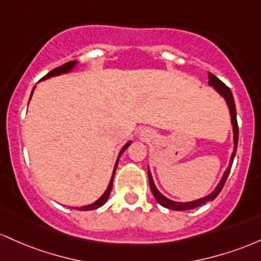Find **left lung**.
Instances as JSON below:
<instances>
[{
	"mask_svg": "<svg viewBox=\"0 0 261 261\" xmlns=\"http://www.w3.org/2000/svg\"><path fill=\"white\" fill-rule=\"evenodd\" d=\"M208 84H210V86H213V89H215L216 91H217L219 95H221L222 97L225 99V102H227V106H228V108H229L230 119H232V125H233V143H234V149H233L232 156H230V160H229V165H228V169L224 171L223 177L221 178V181H219L217 187H216V189L213 190L210 195L204 196V197H202V198H198V200L191 201V202L172 201V200H169V198H166L163 194H160L159 190L155 187L153 177H151V174H150V170H149V168H148L149 185H150V190H151V192H153L155 200L159 202L163 207H166V208H169V210H172V211L194 210V208H196V207H200V206H202V204L207 203L208 201L215 200V198L218 196L219 192L222 191V189H223L225 180H227L228 175H229V172H230V168H232L234 156H236L237 146H238L239 128H238V122H237V110H236V103H234L232 91H230L229 87L225 86V85L222 83L218 77H216V76L213 74H211V72H208Z\"/></svg>",
	"mask_w": 261,
	"mask_h": 261,
	"instance_id": "8db88e82",
	"label": "left lung"
}]
</instances>
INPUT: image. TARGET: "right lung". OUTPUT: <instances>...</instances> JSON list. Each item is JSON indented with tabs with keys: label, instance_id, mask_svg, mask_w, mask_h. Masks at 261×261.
Listing matches in <instances>:
<instances>
[{
	"label": "right lung",
	"instance_id": "1",
	"mask_svg": "<svg viewBox=\"0 0 261 261\" xmlns=\"http://www.w3.org/2000/svg\"><path fill=\"white\" fill-rule=\"evenodd\" d=\"M76 65H77V63H76V61H69V63L64 64V65H61V66H59V67H57V69L51 70L50 72H48V74H46L45 76H44V77L42 79V80H46V79H50V77H53V76H59V75H61V74H67V72L71 71V70L74 69V67H75ZM34 89H36V87H33V90H34ZM32 95H33V91H32V93H31V97H29V99L32 98ZM129 145H130V142H128L127 144H125L124 146H123L122 150L119 151L118 158H117V162H116V165H115V169H113L112 177H111V181H110V184H108V186H107L106 191H105V194L102 195L101 197H99L97 201L93 202V203H91V204H87V206H83V207H76L75 210H79V211H92V210L98 208V207L103 206V204L106 203V201L108 200V197H110L111 191H112V186H113V177H115V172H116L117 165H118V160H119V158H121V155H122L123 151H124L125 149H127L128 146H129Z\"/></svg>",
	"mask_w": 261,
	"mask_h": 261
}]
</instances>
